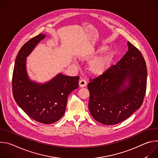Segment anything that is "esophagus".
Segmentation results:
<instances>
[{"mask_svg":"<svg viewBox=\"0 0 158 158\" xmlns=\"http://www.w3.org/2000/svg\"><path fill=\"white\" fill-rule=\"evenodd\" d=\"M79 85L81 87H85L86 85H87V82L85 79H81L79 81Z\"/></svg>","mask_w":158,"mask_h":158,"instance_id":"1","label":"esophagus"}]
</instances>
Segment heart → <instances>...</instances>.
Listing matches in <instances>:
<instances>
[{"mask_svg":"<svg viewBox=\"0 0 158 158\" xmlns=\"http://www.w3.org/2000/svg\"><path fill=\"white\" fill-rule=\"evenodd\" d=\"M108 48V46L102 45L94 49L92 52V56H94L101 53L93 58L88 63L87 67L89 72L94 76H101L106 73L110 67L113 62L116 52L114 50Z\"/></svg>","mask_w":158,"mask_h":158,"instance_id":"1","label":"heart"}]
</instances>
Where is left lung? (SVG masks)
Wrapping results in <instances>:
<instances>
[{
  "instance_id": "8db88e82",
  "label": "left lung",
  "mask_w": 158,
  "mask_h": 158,
  "mask_svg": "<svg viewBox=\"0 0 158 158\" xmlns=\"http://www.w3.org/2000/svg\"><path fill=\"white\" fill-rule=\"evenodd\" d=\"M128 51L102 75L90 79L89 109L93 118L106 125L118 124L141 106L146 91L147 67L136 47Z\"/></svg>"
}]
</instances>
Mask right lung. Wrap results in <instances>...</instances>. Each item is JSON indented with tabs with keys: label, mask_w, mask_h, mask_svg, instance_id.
<instances>
[{
	"label": "right lung",
	"mask_w": 158,
	"mask_h": 158,
	"mask_svg": "<svg viewBox=\"0 0 158 158\" xmlns=\"http://www.w3.org/2000/svg\"><path fill=\"white\" fill-rule=\"evenodd\" d=\"M46 36L40 34L33 37L19 51L12 75V93L17 104L30 118L50 124L64 116L67 98L78 88L79 77L60 73L44 84L31 81L26 70V57Z\"/></svg>",
	"instance_id": "obj_1"
}]
</instances>
